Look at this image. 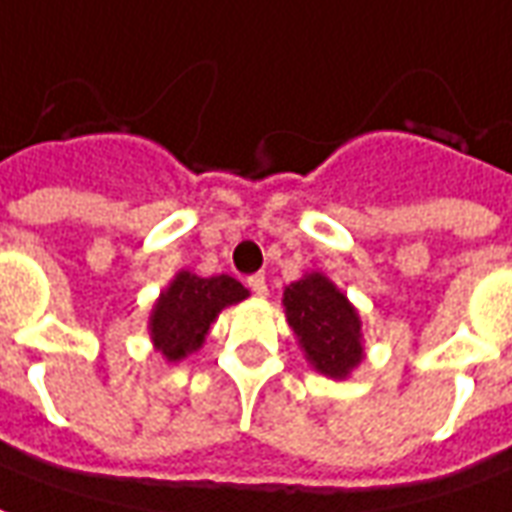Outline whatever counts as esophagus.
<instances>
[{
  "mask_svg": "<svg viewBox=\"0 0 512 512\" xmlns=\"http://www.w3.org/2000/svg\"><path fill=\"white\" fill-rule=\"evenodd\" d=\"M248 286H251V292L256 294V297H264V294H267V278H264V275H251V278H248Z\"/></svg>",
  "mask_w": 512,
  "mask_h": 512,
  "instance_id": "esophagus-1",
  "label": "esophagus"
}]
</instances>
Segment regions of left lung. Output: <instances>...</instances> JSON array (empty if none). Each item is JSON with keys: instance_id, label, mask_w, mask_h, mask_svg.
Wrapping results in <instances>:
<instances>
[{"instance_id": "1", "label": "left lung", "mask_w": 512, "mask_h": 512, "mask_svg": "<svg viewBox=\"0 0 512 512\" xmlns=\"http://www.w3.org/2000/svg\"><path fill=\"white\" fill-rule=\"evenodd\" d=\"M286 322L305 360L330 379H346L363 363V322L346 294L322 272H308L283 289Z\"/></svg>"}]
</instances>
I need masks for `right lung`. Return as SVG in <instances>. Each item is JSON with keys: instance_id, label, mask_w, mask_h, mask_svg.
<instances>
[{"instance_id": "1", "label": "right lung", "mask_w": 512, "mask_h": 512, "mask_svg": "<svg viewBox=\"0 0 512 512\" xmlns=\"http://www.w3.org/2000/svg\"><path fill=\"white\" fill-rule=\"evenodd\" d=\"M245 297L248 289L231 275L199 278L188 270L177 272L149 313V335L155 349L169 363L188 357L204 343L218 313Z\"/></svg>"}]
</instances>
